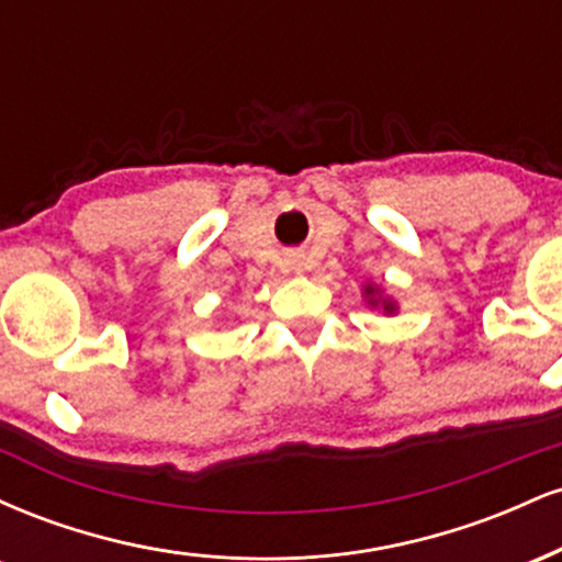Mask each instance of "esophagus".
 I'll list each match as a JSON object with an SVG mask.
<instances>
[{
    "label": "esophagus",
    "mask_w": 562,
    "mask_h": 562,
    "mask_svg": "<svg viewBox=\"0 0 562 562\" xmlns=\"http://www.w3.org/2000/svg\"><path fill=\"white\" fill-rule=\"evenodd\" d=\"M290 267H293V269H301V267H303L301 256H290Z\"/></svg>",
    "instance_id": "esophagus-1"
}]
</instances>
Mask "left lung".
Wrapping results in <instances>:
<instances>
[{"mask_svg": "<svg viewBox=\"0 0 562 562\" xmlns=\"http://www.w3.org/2000/svg\"><path fill=\"white\" fill-rule=\"evenodd\" d=\"M367 293H372V288H370V290H367ZM372 303H375V301H372ZM385 308H391V303H385Z\"/></svg>", "mask_w": 562, "mask_h": 562, "instance_id": "1", "label": "left lung"}]
</instances>
